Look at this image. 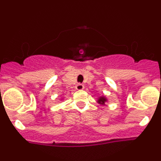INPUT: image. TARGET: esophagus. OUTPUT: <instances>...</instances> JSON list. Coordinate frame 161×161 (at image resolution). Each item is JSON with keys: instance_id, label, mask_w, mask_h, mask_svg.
<instances>
[{"instance_id": "obj_1", "label": "esophagus", "mask_w": 161, "mask_h": 161, "mask_svg": "<svg viewBox=\"0 0 161 161\" xmlns=\"http://www.w3.org/2000/svg\"><path fill=\"white\" fill-rule=\"evenodd\" d=\"M76 89H77V90H83L84 89H85V86H84V85H82V84H77L76 86Z\"/></svg>"}]
</instances>
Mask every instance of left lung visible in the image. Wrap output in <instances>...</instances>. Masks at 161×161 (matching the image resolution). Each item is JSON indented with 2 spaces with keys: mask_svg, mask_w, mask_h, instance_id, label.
<instances>
[{
  "mask_svg": "<svg viewBox=\"0 0 161 161\" xmlns=\"http://www.w3.org/2000/svg\"><path fill=\"white\" fill-rule=\"evenodd\" d=\"M106 102V98L104 97H99V99H98L97 102L98 103H100L101 105H105V102Z\"/></svg>",
  "mask_w": 161,
  "mask_h": 161,
  "instance_id": "left-lung-1",
  "label": "left lung"
}]
</instances>
